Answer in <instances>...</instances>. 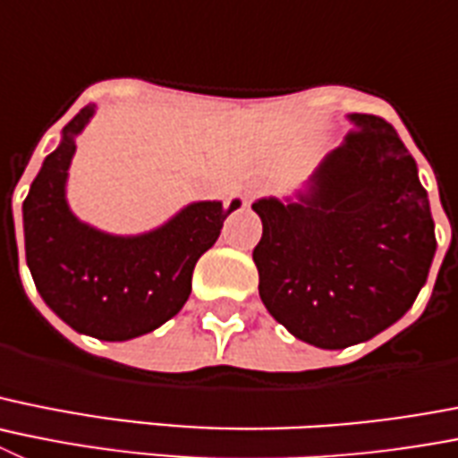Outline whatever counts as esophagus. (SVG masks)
Here are the masks:
<instances>
[{
    "label": "esophagus",
    "instance_id": "esophagus-1",
    "mask_svg": "<svg viewBox=\"0 0 458 458\" xmlns=\"http://www.w3.org/2000/svg\"><path fill=\"white\" fill-rule=\"evenodd\" d=\"M259 192V186H251V188H247V192H245V199H251V197L257 195Z\"/></svg>",
    "mask_w": 458,
    "mask_h": 458
}]
</instances>
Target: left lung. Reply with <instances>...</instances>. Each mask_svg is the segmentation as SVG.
<instances>
[{
    "mask_svg": "<svg viewBox=\"0 0 458 458\" xmlns=\"http://www.w3.org/2000/svg\"><path fill=\"white\" fill-rule=\"evenodd\" d=\"M354 131L304 188L251 204L259 295L295 338L322 350L370 341L425 286L436 254L429 199L395 129L350 113Z\"/></svg>",
    "mask_w": 458,
    "mask_h": 458,
    "instance_id": "8db88e82",
    "label": "left lung"
}]
</instances>
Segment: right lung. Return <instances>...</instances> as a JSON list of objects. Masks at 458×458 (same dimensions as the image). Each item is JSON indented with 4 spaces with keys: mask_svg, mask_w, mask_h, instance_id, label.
Returning <instances> with one entry per match:
<instances>
[{
    "mask_svg": "<svg viewBox=\"0 0 458 458\" xmlns=\"http://www.w3.org/2000/svg\"><path fill=\"white\" fill-rule=\"evenodd\" d=\"M83 106L63 127L22 204L24 251L45 304L65 325L99 341H131L177 316L191 295L195 263L216 245L233 199L192 201L152 232L115 236L81 222L67 204L77 136L95 115Z\"/></svg>",
    "mask_w": 458,
    "mask_h": 458,
    "instance_id": "1",
    "label": "right lung"
}]
</instances>
